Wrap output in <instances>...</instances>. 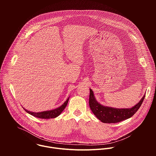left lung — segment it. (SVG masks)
I'll return each mask as SVG.
<instances>
[{
	"label": "left lung",
	"instance_id": "1",
	"mask_svg": "<svg viewBox=\"0 0 156 156\" xmlns=\"http://www.w3.org/2000/svg\"><path fill=\"white\" fill-rule=\"evenodd\" d=\"M145 95L141 100L133 107L130 108H115L105 107L98 103L94 98L93 92L90 89L89 104L93 114L103 123H115L126 120L134 115L141 107Z\"/></svg>",
	"mask_w": 156,
	"mask_h": 156
}]
</instances>
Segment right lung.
Masks as SVG:
<instances>
[{
	"instance_id": "obj_1",
	"label": "right lung",
	"mask_w": 156,
	"mask_h": 156,
	"mask_svg": "<svg viewBox=\"0 0 156 156\" xmlns=\"http://www.w3.org/2000/svg\"><path fill=\"white\" fill-rule=\"evenodd\" d=\"M69 100V98L66 99V101L64 102V104L63 105H62L60 107H59L55 109L48 110V111H44V112H37V113L31 112H30V111L26 110L25 108H23L25 109V110L27 112H28V114H31V115H33L35 117L42 119H54V118L58 117L62 112V111L65 109L66 105H67Z\"/></svg>"
}]
</instances>
